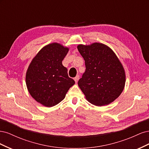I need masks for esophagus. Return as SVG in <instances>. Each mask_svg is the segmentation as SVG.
Instances as JSON below:
<instances>
[{
	"label": "esophagus",
	"instance_id": "obj_1",
	"mask_svg": "<svg viewBox=\"0 0 149 149\" xmlns=\"http://www.w3.org/2000/svg\"><path fill=\"white\" fill-rule=\"evenodd\" d=\"M79 78V75H76V77L74 78V81H75V82H76H76H78V81Z\"/></svg>",
	"mask_w": 149,
	"mask_h": 149
}]
</instances>
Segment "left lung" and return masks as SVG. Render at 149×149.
Segmentation results:
<instances>
[{
  "label": "left lung",
  "instance_id": "8db88e82",
  "mask_svg": "<svg viewBox=\"0 0 149 149\" xmlns=\"http://www.w3.org/2000/svg\"><path fill=\"white\" fill-rule=\"evenodd\" d=\"M77 48L86 66L78 84L86 100L97 106L113 102L125 83V71L118 58L109 47L100 43L79 45Z\"/></svg>",
  "mask_w": 149,
  "mask_h": 149
}]
</instances>
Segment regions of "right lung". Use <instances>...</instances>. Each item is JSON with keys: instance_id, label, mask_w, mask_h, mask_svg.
<instances>
[{"instance_id": "1", "label": "right lung", "mask_w": 149, "mask_h": 149, "mask_svg": "<svg viewBox=\"0 0 149 149\" xmlns=\"http://www.w3.org/2000/svg\"><path fill=\"white\" fill-rule=\"evenodd\" d=\"M68 50L59 43L49 44L37 53L28 68L26 84L29 92L45 106L58 104L75 83L62 65Z\"/></svg>"}]
</instances>
